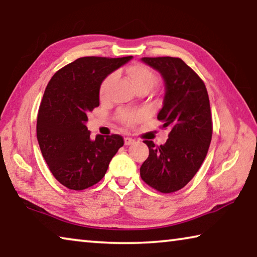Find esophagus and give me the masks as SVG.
<instances>
[{"mask_svg":"<svg viewBox=\"0 0 257 257\" xmlns=\"http://www.w3.org/2000/svg\"><path fill=\"white\" fill-rule=\"evenodd\" d=\"M135 143V139H133L132 137H125L124 138V145H132Z\"/></svg>","mask_w":257,"mask_h":257,"instance_id":"34e87169","label":"esophagus"}]
</instances>
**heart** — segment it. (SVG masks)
Segmentation results:
<instances>
[{"instance_id":"obj_1","label":"heart","mask_w":257,"mask_h":257,"mask_svg":"<svg viewBox=\"0 0 257 257\" xmlns=\"http://www.w3.org/2000/svg\"><path fill=\"white\" fill-rule=\"evenodd\" d=\"M127 76L135 89L144 87V88H147L150 90L156 82V76L154 71L152 70L150 67H147L143 63H135L133 66H130L127 69ZM112 82H113L112 76L106 77L105 79L102 81L101 88H99V95H101V97H105L108 94V92H110ZM118 116L123 123L128 125L134 124L137 120V114L128 111H120Z\"/></svg>"}]
</instances>
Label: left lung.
Returning a JSON list of instances; mask_svg holds the SVG:
<instances>
[{"label": "left lung", "mask_w": 257, "mask_h": 257, "mask_svg": "<svg viewBox=\"0 0 257 257\" xmlns=\"http://www.w3.org/2000/svg\"><path fill=\"white\" fill-rule=\"evenodd\" d=\"M158 70L165 84L163 107L158 119L170 130L164 145L144 141L150 155L141 177L160 193L179 190L193 179L206 158L212 139V114L205 84L179 58H143Z\"/></svg>", "instance_id": "left-lung-1"}]
</instances>
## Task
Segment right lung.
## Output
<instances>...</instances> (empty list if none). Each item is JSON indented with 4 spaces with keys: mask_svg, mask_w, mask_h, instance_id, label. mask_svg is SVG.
Returning a JSON list of instances; mask_svg holds the SVG:
<instances>
[{
    "mask_svg": "<svg viewBox=\"0 0 257 257\" xmlns=\"http://www.w3.org/2000/svg\"><path fill=\"white\" fill-rule=\"evenodd\" d=\"M84 56L51 78L37 115V141L50 171L72 190L92 187L105 176L113 156L123 146L120 135L90 139L88 112L99 105V87L116 69L132 60Z\"/></svg>",
    "mask_w": 257,
    "mask_h": 257,
    "instance_id": "add662e5",
    "label": "right lung"
}]
</instances>
